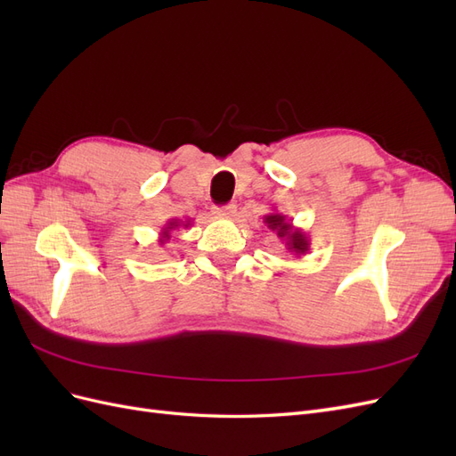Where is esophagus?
I'll list each match as a JSON object with an SVG mask.
<instances>
[{
  "label": "esophagus",
  "mask_w": 456,
  "mask_h": 456,
  "mask_svg": "<svg viewBox=\"0 0 456 456\" xmlns=\"http://www.w3.org/2000/svg\"><path fill=\"white\" fill-rule=\"evenodd\" d=\"M213 213L218 218H232L236 215V205H223V207H213Z\"/></svg>",
  "instance_id": "esophagus-1"
}]
</instances>
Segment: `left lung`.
<instances>
[{"mask_svg": "<svg viewBox=\"0 0 456 456\" xmlns=\"http://www.w3.org/2000/svg\"><path fill=\"white\" fill-rule=\"evenodd\" d=\"M265 224L278 233V238L285 243V249L291 255H306L310 251V240L306 236V232H302L300 228H295L293 223H289L287 216L273 211L265 215Z\"/></svg>", "mask_w": 456, "mask_h": 456, "instance_id": "obj_1", "label": "left lung"}]
</instances>
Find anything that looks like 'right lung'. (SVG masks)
<instances>
[{
	"mask_svg": "<svg viewBox=\"0 0 456 456\" xmlns=\"http://www.w3.org/2000/svg\"><path fill=\"white\" fill-rule=\"evenodd\" d=\"M188 226H191V218H171V220H167V223L163 224V228H161V232H159V238H158V243L159 245H163V243H167L169 241V238H171V232H175V230H178V228H188Z\"/></svg>",
	"mask_w": 456,
	"mask_h": 456,
	"instance_id": "1",
	"label": "right lung"
}]
</instances>
